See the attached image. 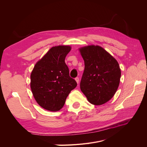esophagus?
<instances>
[{"instance_id":"1","label":"esophagus","mask_w":147,"mask_h":147,"mask_svg":"<svg viewBox=\"0 0 147 147\" xmlns=\"http://www.w3.org/2000/svg\"><path fill=\"white\" fill-rule=\"evenodd\" d=\"M75 81H76V82L78 84V83H79V78L77 77V78H75Z\"/></svg>"}]
</instances>
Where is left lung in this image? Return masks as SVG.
Here are the masks:
<instances>
[{"mask_svg": "<svg viewBox=\"0 0 147 147\" xmlns=\"http://www.w3.org/2000/svg\"><path fill=\"white\" fill-rule=\"evenodd\" d=\"M78 50L84 62L80 89L88 102L100 105L112 98L121 78L118 61L99 45H88Z\"/></svg>", "mask_w": 147, "mask_h": 147, "instance_id": "left-lung-1", "label": "left lung"}]
</instances>
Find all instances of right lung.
I'll return each mask as SVG.
<instances>
[{
    "label": "right lung",
    "mask_w": 147,
    "mask_h": 147,
    "mask_svg": "<svg viewBox=\"0 0 147 147\" xmlns=\"http://www.w3.org/2000/svg\"><path fill=\"white\" fill-rule=\"evenodd\" d=\"M69 45L53 47L37 62L30 74V88L38 104L51 112L59 111L67 97L77 86L65 63Z\"/></svg>",
    "instance_id": "right-lung-1"
}]
</instances>
